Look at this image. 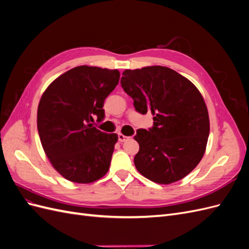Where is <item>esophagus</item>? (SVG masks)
<instances>
[{"label":"esophagus","instance_id":"34e87169","mask_svg":"<svg viewBox=\"0 0 249 249\" xmlns=\"http://www.w3.org/2000/svg\"><path fill=\"white\" fill-rule=\"evenodd\" d=\"M126 139H129V137L124 136V135L122 134V133H118V140H119L120 142H124V141H125Z\"/></svg>","mask_w":249,"mask_h":249}]
</instances>
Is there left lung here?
Here are the masks:
<instances>
[{"label": "left lung", "instance_id": "obj_1", "mask_svg": "<svg viewBox=\"0 0 249 249\" xmlns=\"http://www.w3.org/2000/svg\"><path fill=\"white\" fill-rule=\"evenodd\" d=\"M120 80L134 107L154 116L152 129L137 130V170L152 182L168 185L184 178L206 152L210 119L205 100L191 81L166 66L125 70Z\"/></svg>", "mask_w": 249, "mask_h": 249}]
</instances>
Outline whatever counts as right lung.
<instances>
[{
  "label": "right lung",
  "instance_id": "1",
  "mask_svg": "<svg viewBox=\"0 0 249 249\" xmlns=\"http://www.w3.org/2000/svg\"><path fill=\"white\" fill-rule=\"evenodd\" d=\"M119 71L81 65L62 73L44 90L37 129L52 166L73 183L90 184L109 170L117 134L97 130L105 99L114 90Z\"/></svg>",
  "mask_w": 249,
  "mask_h": 249
}]
</instances>
